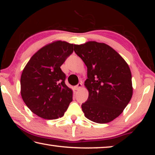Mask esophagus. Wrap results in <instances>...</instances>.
Returning <instances> with one entry per match:
<instances>
[{
  "mask_svg": "<svg viewBox=\"0 0 155 155\" xmlns=\"http://www.w3.org/2000/svg\"><path fill=\"white\" fill-rule=\"evenodd\" d=\"M81 87H82V83H78V85H77L74 87L75 90H77V91H78L79 90H81Z\"/></svg>",
  "mask_w": 155,
  "mask_h": 155,
  "instance_id": "obj_1",
  "label": "esophagus"
}]
</instances>
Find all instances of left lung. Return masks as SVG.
Wrapping results in <instances>:
<instances>
[{"label": "left lung", "instance_id": "1", "mask_svg": "<svg viewBox=\"0 0 155 155\" xmlns=\"http://www.w3.org/2000/svg\"><path fill=\"white\" fill-rule=\"evenodd\" d=\"M74 47L87 68L85 86L89 96L81 105L85 116L99 124L112 121L122 114L133 95L129 66L106 44L93 41Z\"/></svg>", "mask_w": 155, "mask_h": 155}]
</instances>
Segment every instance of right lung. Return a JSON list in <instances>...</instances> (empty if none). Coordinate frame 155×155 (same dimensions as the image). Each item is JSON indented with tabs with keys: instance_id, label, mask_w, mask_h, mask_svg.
<instances>
[{
	"instance_id": "obj_1",
	"label": "right lung",
	"mask_w": 155,
	"mask_h": 155,
	"mask_svg": "<svg viewBox=\"0 0 155 155\" xmlns=\"http://www.w3.org/2000/svg\"><path fill=\"white\" fill-rule=\"evenodd\" d=\"M74 44L56 41L33 54L20 78L21 96L28 109L44 119L62 117L72 101L61 65L74 51Z\"/></svg>"
}]
</instances>
